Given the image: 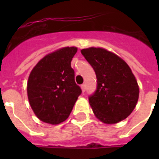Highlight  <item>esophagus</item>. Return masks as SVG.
Wrapping results in <instances>:
<instances>
[{
    "label": "esophagus",
    "mask_w": 159,
    "mask_h": 159,
    "mask_svg": "<svg viewBox=\"0 0 159 159\" xmlns=\"http://www.w3.org/2000/svg\"><path fill=\"white\" fill-rule=\"evenodd\" d=\"M81 88H82V92H85V90H86V85H85V84H82V86H81Z\"/></svg>",
    "instance_id": "esophagus-1"
}]
</instances>
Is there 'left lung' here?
I'll return each instance as SVG.
<instances>
[{
    "label": "left lung",
    "mask_w": 159,
    "mask_h": 159,
    "mask_svg": "<svg viewBox=\"0 0 159 159\" xmlns=\"http://www.w3.org/2000/svg\"><path fill=\"white\" fill-rule=\"evenodd\" d=\"M81 52L97 75V91L89 97L95 116L107 125L124 120L135 108L139 95L129 66L106 48L90 47Z\"/></svg>",
    "instance_id": "1"
}]
</instances>
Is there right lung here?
I'll return each instance as SVG.
<instances>
[{
  "instance_id": "right-lung-1",
  "label": "right lung",
  "mask_w": 159,
  "mask_h": 159,
  "mask_svg": "<svg viewBox=\"0 0 159 159\" xmlns=\"http://www.w3.org/2000/svg\"><path fill=\"white\" fill-rule=\"evenodd\" d=\"M77 51V47H63L48 53L29 76V102L37 118L44 123L57 125L66 120L82 93L71 67Z\"/></svg>"
}]
</instances>
